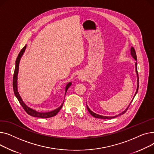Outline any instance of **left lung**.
Wrapping results in <instances>:
<instances>
[{"mask_svg": "<svg viewBox=\"0 0 154 154\" xmlns=\"http://www.w3.org/2000/svg\"><path fill=\"white\" fill-rule=\"evenodd\" d=\"M131 56L137 61V56H136V53H135V50H134V47H131ZM135 72H136V75H137V90H136V92H135V95H134V97H135V96L136 95V94L137 93V91H138V89H139V75H138V72H137V62H135ZM130 104H129V106H130ZM129 106L128 107V108L127 109H126L124 111H123V112H122L121 113H120L119 114H118V115H117V116H101V115H99V114H96V113H94V112H93L92 111H91V109H89V108L88 107V106H87V109H88V111H89V112L91 114L93 117H96V118H99V119H112V118H114V117H117V116H121V115H122V114H124L126 111H127V110H128V107H129Z\"/></svg>", "mask_w": 154, "mask_h": 154, "instance_id": "8db88e82", "label": "left lung"}]
</instances>
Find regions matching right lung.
<instances>
[{"instance_id": "1", "label": "right lung", "mask_w": 154, "mask_h": 154, "mask_svg": "<svg viewBox=\"0 0 154 154\" xmlns=\"http://www.w3.org/2000/svg\"><path fill=\"white\" fill-rule=\"evenodd\" d=\"M26 45H25V46L21 50V51H20V53L18 55V57L16 59L15 61V70H14V77H13V89H14V92L15 94V96H16V97L17 98L18 101H19L20 105L22 106V107L24 109V110L26 111V112L29 114L31 116L33 117H40V118H49V117H51L55 116L57 114V113L60 111V110L61 109L62 105L59 107L58 108H57V109H55L53 111H50V112H38L35 109H32L30 107L27 106L25 103L23 101L22 97H20L19 92H18V88H17V79H18V73H19V63H20V61L21 60V58L22 57L23 53L26 50ZM71 85V83L69 82L65 88V94L66 93L68 89L69 88V87ZM64 102V101H63Z\"/></svg>"}]
</instances>
